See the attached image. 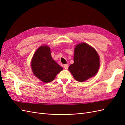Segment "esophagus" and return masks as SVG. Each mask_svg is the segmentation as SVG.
Listing matches in <instances>:
<instances>
[{
	"label": "esophagus",
	"mask_w": 125,
	"mask_h": 125,
	"mask_svg": "<svg viewBox=\"0 0 125 125\" xmlns=\"http://www.w3.org/2000/svg\"><path fill=\"white\" fill-rule=\"evenodd\" d=\"M68 67H69V65L68 63H67V64H65V65H63V67L64 68H65V69H67L68 68Z\"/></svg>",
	"instance_id": "34e87169"
}]
</instances>
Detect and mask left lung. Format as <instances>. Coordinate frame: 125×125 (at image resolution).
I'll list each match as a JSON object with an SVG mask.
<instances>
[{
	"label": "left lung",
	"mask_w": 125,
	"mask_h": 125,
	"mask_svg": "<svg viewBox=\"0 0 125 125\" xmlns=\"http://www.w3.org/2000/svg\"><path fill=\"white\" fill-rule=\"evenodd\" d=\"M73 60V63L69 66L68 69L78 82H85L94 76L99 68V57L97 52L86 43L76 46Z\"/></svg>",
	"instance_id": "obj_1"
}]
</instances>
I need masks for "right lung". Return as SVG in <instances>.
<instances>
[{
	"label": "right lung",
	"mask_w": 125,
	"mask_h": 125,
	"mask_svg": "<svg viewBox=\"0 0 125 125\" xmlns=\"http://www.w3.org/2000/svg\"><path fill=\"white\" fill-rule=\"evenodd\" d=\"M31 66L33 74L45 83L52 81L63 69L52 59L50 49L48 46H41L36 50Z\"/></svg>",
	"instance_id": "right-lung-1"
}]
</instances>
